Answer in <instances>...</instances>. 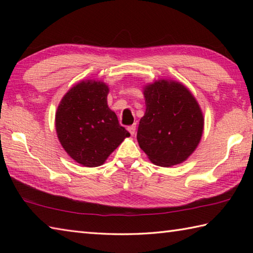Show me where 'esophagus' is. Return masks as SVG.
<instances>
[{
  "label": "esophagus",
  "instance_id": "esophagus-1",
  "mask_svg": "<svg viewBox=\"0 0 253 253\" xmlns=\"http://www.w3.org/2000/svg\"><path fill=\"white\" fill-rule=\"evenodd\" d=\"M127 130L129 131V133L131 136H133V133H135V131H136V125H131V126H129L127 128Z\"/></svg>",
  "mask_w": 253,
  "mask_h": 253
}]
</instances>
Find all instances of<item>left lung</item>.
I'll return each mask as SVG.
<instances>
[{
  "label": "left lung",
  "mask_w": 253,
  "mask_h": 253,
  "mask_svg": "<svg viewBox=\"0 0 253 253\" xmlns=\"http://www.w3.org/2000/svg\"><path fill=\"white\" fill-rule=\"evenodd\" d=\"M146 112L139 122V147L155 165L180 164L200 143L204 117L195 95L185 84L158 79L143 87Z\"/></svg>",
  "instance_id": "1"
}]
</instances>
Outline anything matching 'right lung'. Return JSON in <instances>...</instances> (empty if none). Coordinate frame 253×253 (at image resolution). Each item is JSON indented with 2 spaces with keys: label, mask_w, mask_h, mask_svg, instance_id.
<instances>
[{
  "label": "right lung",
  "mask_w": 253,
  "mask_h": 253,
  "mask_svg": "<svg viewBox=\"0 0 253 253\" xmlns=\"http://www.w3.org/2000/svg\"><path fill=\"white\" fill-rule=\"evenodd\" d=\"M109 92V85L101 80H82L67 91L57 106L58 140L69 157L85 168L104 164L130 136L107 105Z\"/></svg>",
  "instance_id": "obj_1"
}]
</instances>
